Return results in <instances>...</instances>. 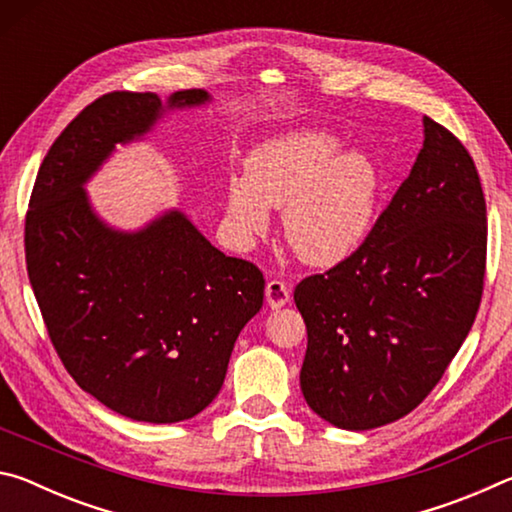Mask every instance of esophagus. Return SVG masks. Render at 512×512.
<instances>
[{"mask_svg": "<svg viewBox=\"0 0 512 512\" xmlns=\"http://www.w3.org/2000/svg\"><path fill=\"white\" fill-rule=\"evenodd\" d=\"M266 302L271 309H280L291 302L289 287L282 280H271L266 282Z\"/></svg>", "mask_w": 512, "mask_h": 512, "instance_id": "obj_1", "label": "esophagus"}]
</instances>
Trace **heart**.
Wrapping results in <instances>:
<instances>
[{"label":"heart","mask_w":512,"mask_h":512,"mask_svg":"<svg viewBox=\"0 0 512 512\" xmlns=\"http://www.w3.org/2000/svg\"><path fill=\"white\" fill-rule=\"evenodd\" d=\"M388 180L361 151H345L339 137L302 128L271 137L250 151L244 178L225 192V219L239 241L262 235L268 207H282V235L311 266L350 259L375 230Z\"/></svg>","instance_id":"1"}]
</instances>
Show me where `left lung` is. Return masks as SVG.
Segmentation results:
<instances>
[{
	"label": "left lung",
	"instance_id": "obj_1",
	"mask_svg": "<svg viewBox=\"0 0 512 512\" xmlns=\"http://www.w3.org/2000/svg\"><path fill=\"white\" fill-rule=\"evenodd\" d=\"M409 178L350 259L293 293L307 325L302 395L318 418L366 431L411 413L479 311L485 198L465 146L429 117Z\"/></svg>",
	"mask_w": 512,
	"mask_h": 512
}]
</instances>
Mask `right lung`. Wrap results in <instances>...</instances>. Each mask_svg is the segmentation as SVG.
<instances>
[{"instance_id":"obj_1","label":"right lung","mask_w":512,"mask_h":512,"mask_svg":"<svg viewBox=\"0 0 512 512\" xmlns=\"http://www.w3.org/2000/svg\"><path fill=\"white\" fill-rule=\"evenodd\" d=\"M207 103L205 90L97 99L49 149L29 203L27 271L51 343L85 393L137 422H183L214 402L239 332L262 309L264 277L178 207L135 230L110 225L85 185L117 146Z\"/></svg>"}]
</instances>
